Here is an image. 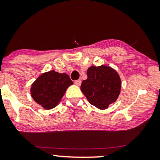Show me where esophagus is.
<instances>
[{"instance_id": "34e87169", "label": "esophagus", "mask_w": 160, "mask_h": 160, "mask_svg": "<svg viewBox=\"0 0 160 160\" xmlns=\"http://www.w3.org/2000/svg\"><path fill=\"white\" fill-rule=\"evenodd\" d=\"M81 84H82V81H81L80 79L75 81V84L77 85V86H80Z\"/></svg>"}]
</instances>
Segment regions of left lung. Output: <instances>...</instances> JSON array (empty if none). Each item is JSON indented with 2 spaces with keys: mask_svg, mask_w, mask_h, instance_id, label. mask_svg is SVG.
<instances>
[{
  "mask_svg": "<svg viewBox=\"0 0 160 160\" xmlns=\"http://www.w3.org/2000/svg\"><path fill=\"white\" fill-rule=\"evenodd\" d=\"M87 78L81 85V90L89 102L100 110L108 108L117 101L122 87L119 73L106 65L94 66L87 69Z\"/></svg>",
  "mask_w": 160,
  "mask_h": 160,
  "instance_id": "left-lung-1",
  "label": "left lung"
}]
</instances>
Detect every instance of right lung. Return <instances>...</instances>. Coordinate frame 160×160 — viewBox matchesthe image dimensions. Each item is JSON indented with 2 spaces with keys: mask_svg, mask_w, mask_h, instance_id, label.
Segmentation results:
<instances>
[{
  "mask_svg": "<svg viewBox=\"0 0 160 160\" xmlns=\"http://www.w3.org/2000/svg\"><path fill=\"white\" fill-rule=\"evenodd\" d=\"M73 84L68 74L52 70L37 78L30 87V95L37 103L49 110L58 106L67 89Z\"/></svg>",
  "mask_w": 160,
  "mask_h": 160,
  "instance_id": "add662e5",
  "label": "right lung"
}]
</instances>
